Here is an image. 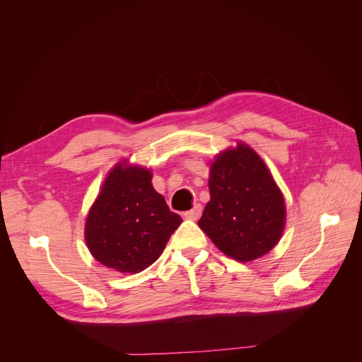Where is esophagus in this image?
I'll use <instances>...</instances> for the list:
<instances>
[{
    "label": "esophagus",
    "instance_id": "esophagus-1",
    "mask_svg": "<svg viewBox=\"0 0 362 362\" xmlns=\"http://www.w3.org/2000/svg\"><path fill=\"white\" fill-rule=\"evenodd\" d=\"M201 214H202V206L198 204V205H194L192 210L185 211L184 217L189 218V221H198V218L201 217Z\"/></svg>",
    "mask_w": 362,
    "mask_h": 362
}]
</instances>
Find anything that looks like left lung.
Here are the masks:
<instances>
[{
	"instance_id": "1",
	"label": "left lung",
	"mask_w": 362,
	"mask_h": 362,
	"mask_svg": "<svg viewBox=\"0 0 362 362\" xmlns=\"http://www.w3.org/2000/svg\"><path fill=\"white\" fill-rule=\"evenodd\" d=\"M210 202L199 228L225 255L254 261L275 247L286 226V202L257 152L237 144L210 168Z\"/></svg>"
}]
</instances>
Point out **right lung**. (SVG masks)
Instances as JSON below:
<instances>
[{
    "mask_svg": "<svg viewBox=\"0 0 362 362\" xmlns=\"http://www.w3.org/2000/svg\"><path fill=\"white\" fill-rule=\"evenodd\" d=\"M151 170L127 161L107 175L87 214L84 238L96 261L139 273L157 261L182 218L152 187Z\"/></svg>",
    "mask_w": 362,
    "mask_h": 362,
    "instance_id": "right-lung-1",
    "label": "right lung"
}]
</instances>
